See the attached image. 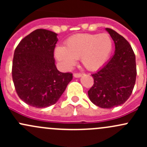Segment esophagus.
I'll list each match as a JSON object with an SVG mask.
<instances>
[{
    "label": "esophagus",
    "mask_w": 147,
    "mask_h": 147,
    "mask_svg": "<svg viewBox=\"0 0 147 147\" xmlns=\"http://www.w3.org/2000/svg\"><path fill=\"white\" fill-rule=\"evenodd\" d=\"M73 76L75 77V78H80V77H82V74L81 73H75L73 75Z\"/></svg>",
    "instance_id": "1"
}]
</instances>
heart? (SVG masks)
Wrapping results in <instances>:
<instances>
[{"instance_id":"obj_1","label":"heart","mask_w":147,"mask_h":147,"mask_svg":"<svg viewBox=\"0 0 147 147\" xmlns=\"http://www.w3.org/2000/svg\"><path fill=\"white\" fill-rule=\"evenodd\" d=\"M112 49L113 40L109 34H77L67 40L65 47H56L55 55L67 69L81 59L86 69L94 71L106 63Z\"/></svg>"}]
</instances>
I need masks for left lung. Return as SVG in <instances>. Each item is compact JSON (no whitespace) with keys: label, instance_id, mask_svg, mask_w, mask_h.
Here are the masks:
<instances>
[{"label":"left lung","instance_id":"8db88e82","mask_svg":"<svg viewBox=\"0 0 147 147\" xmlns=\"http://www.w3.org/2000/svg\"><path fill=\"white\" fill-rule=\"evenodd\" d=\"M115 45V54L92 74L94 84L88 91L90 101L101 108L119 106L131 95L137 77L136 58L128 41L116 31L106 28Z\"/></svg>","mask_w":147,"mask_h":147}]
</instances>
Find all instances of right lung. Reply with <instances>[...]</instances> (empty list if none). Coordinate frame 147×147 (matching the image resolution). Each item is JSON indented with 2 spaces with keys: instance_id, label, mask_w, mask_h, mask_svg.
<instances>
[{
  "instance_id": "1",
  "label": "right lung",
  "mask_w": 147,
  "mask_h": 147,
  "mask_svg": "<svg viewBox=\"0 0 147 147\" xmlns=\"http://www.w3.org/2000/svg\"><path fill=\"white\" fill-rule=\"evenodd\" d=\"M57 35L47 30H35L15 50L13 83L18 97L30 106L44 108L55 104L72 80V74L63 73L56 67Z\"/></svg>"
}]
</instances>
